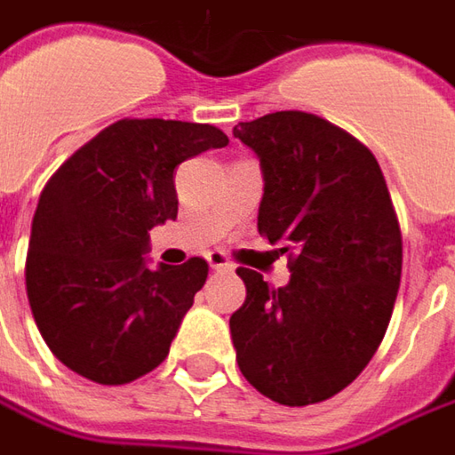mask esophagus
<instances>
[{"label":"esophagus","mask_w":455,"mask_h":455,"mask_svg":"<svg viewBox=\"0 0 455 455\" xmlns=\"http://www.w3.org/2000/svg\"><path fill=\"white\" fill-rule=\"evenodd\" d=\"M206 259H209V267L216 269V272H231V269H234V264L228 261V257L224 251H212Z\"/></svg>","instance_id":"esophagus-1"}]
</instances>
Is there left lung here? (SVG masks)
Here are the masks:
<instances>
[{"label": "left lung", "instance_id": "1", "mask_svg": "<svg viewBox=\"0 0 455 455\" xmlns=\"http://www.w3.org/2000/svg\"><path fill=\"white\" fill-rule=\"evenodd\" d=\"M261 165L259 234L282 242L290 282L239 267L243 302L228 320L242 375L282 405L337 395L383 342L403 242L383 171L360 140L302 110L234 128Z\"/></svg>", "mask_w": 455, "mask_h": 455}]
</instances>
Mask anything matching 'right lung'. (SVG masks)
<instances>
[{
    "label": "right lung",
    "instance_id": "1",
    "mask_svg": "<svg viewBox=\"0 0 455 455\" xmlns=\"http://www.w3.org/2000/svg\"><path fill=\"white\" fill-rule=\"evenodd\" d=\"M227 143L206 123L118 120L47 180L24 276L37 330L72 372L123 385L164 363L209 264L150 269V228L179 213L173 171Z\"/></svg>",
    "mask_w": 455,
    "mask_h": 455
}]
</instances>
